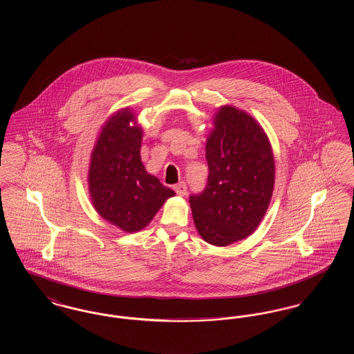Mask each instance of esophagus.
I'll list each match as a JSON object with an SVG mask.
<instances>
[{
  "label": "esophagus",
  "instance_id": "obj_1",
  "mask_svg": "<svg viewBox=\"0 0 354 354\" xmlns=\"http://www.w3.org/2000/svg\"><path fill=\"white\" fill-rule=\"evenodd\" d=\"M186 190H187V186H186L184 181L178 183L177 185H174V192L178 194V196H185Z\"/></svg>",
  "mask_w": 354,
  "mask_h": 354
}]
</instances>
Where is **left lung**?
I'll list each match as a JSON object with an SVG mask.
<instances>
[{"mask_svg":"<svg viewBox=\"0 0 354 354\" xmlns=\"http://www.w3.org/2000/svg\"><path fill=\"white\" fill-rule=\"evenodd\" d=\"M205 149L207 183L189 203L200 236L226 246L252 234L266 213L274 185L273 151L256 120L233 106L217 112Z\"/></svg>","mask_w":354,"mask_h":354,"instance_id":"8db88e82","label":"left lung"}]
</instances>
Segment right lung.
<instances>
[{
	"label": "right lung",
	"instance_id": "right-lung-1",
	"mask_svg": "<svg viewBox=\"0 0 354 354\" xmlns=\"http://www.w3.org/2000/svg\"><path fill=\"white\" fill-rule=\"evenodd\" d=\"M131 111L115 113L102 128L89 168V192L95 210L124 232H137L151 221L176 193L149 174L141 162L142 131Z\"/></svg>",
	"mask_w": 354,
	"mask_h": 354
}]
</instances>
